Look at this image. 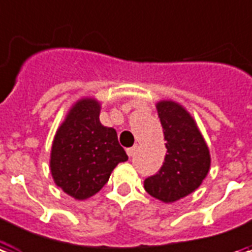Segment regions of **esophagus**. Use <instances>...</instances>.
<instances>
[{
	"label": "esophagus",
	"instance_id": "esophagus-1",
	"mask_svg": "<svg viewBox=\"0 0 252 252\" xmlns=\"http://www.w3.org/2000/svg\"><path fill=\"white\" fill-rule=\"evenodd\" d=\"M136 149H137V145H133L132 148H128V149H126V155H128L129 157H132L134 155Z\"/></svg>",
	"mask_w": 252,
	"mask_h": 252
}]
</instances>
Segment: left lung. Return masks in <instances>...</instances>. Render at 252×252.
Instances as JSON below:
<instances>
[{"label":"left lung","mask_w":252,"mask_h":252,"mask_svg":"<svg viewBox=\"0 0 252 252\" xmlns=\"http://www.w3.org/2000/svg\"><path fill=\"white\" fill-rule=\"evenodd\" d=\"M156 108L166 155L160 170L145 178L144 188L152 197L170 203L198 189L210 169V152L194 119L182 105L161 100Z\"/></svg>","instance_id":"8db88e82"}]
</instances>
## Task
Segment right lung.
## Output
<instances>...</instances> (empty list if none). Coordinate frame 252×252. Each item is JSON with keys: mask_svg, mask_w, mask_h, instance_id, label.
<instances>
[{"mask_svg": "<svg viewBox=\"0 0 252 252\" xmlns=\"http://www.w3.org/2000/svg\"><path fill=\"white\" fill-rule=\"evenodd\" d=\"M100 103L92 97L72 105L58 128L51 148L54 182L75 199H87L108 182L119 162L128 160L113 128L99 120Z\"/></svg>", "mask_w": 252, "mask_h": 252, "instance_id": "add662e5", "label": "right lung"}]
</instances>
